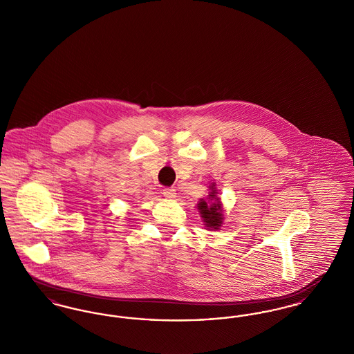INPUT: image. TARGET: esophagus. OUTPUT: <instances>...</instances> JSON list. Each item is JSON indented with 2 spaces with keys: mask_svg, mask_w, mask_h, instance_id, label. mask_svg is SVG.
Wrapping results in <instances>:
<instances>
[{
  "mask_svg": "<svg viewBox=\"0 0 354 354\" xmlns=\"http://www.w3.org/2000/svg\"><path fill=\"white\" fill-rule=\"evenodd\" d=\"M163 196L167 198V199H174L176 196V189L174 187H166L163 188Z\"/></svg>",
  "mask_w": 354,
  "mask_h": 354,
  "instance_id": "esophagus-1",
  "label": "esophagus"
}]
</instances>
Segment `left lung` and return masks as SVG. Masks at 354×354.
Segmentation results:
<instances>
[{
	"label": "left lung",
	"mask_w": 354,
	"mask_h": 354,
	"mask_svg": "<svg viewBox=\"0 0 354 354\" xmlns=\"http://www.w3.org/2000/svg\"><path fill=\"white\" fill-rule=\"evenodd\" d=\"M212 185V187H214ZM208 201H201L198 204V209L202 214L203 221L205 223L207 227L214 228V230H219L221 225V220H223V209H221V203H220L219 198L216 196V191L212 188V192L208 195Z\"/></svg>",
	"instance_id": "1"
}]
</instances>
